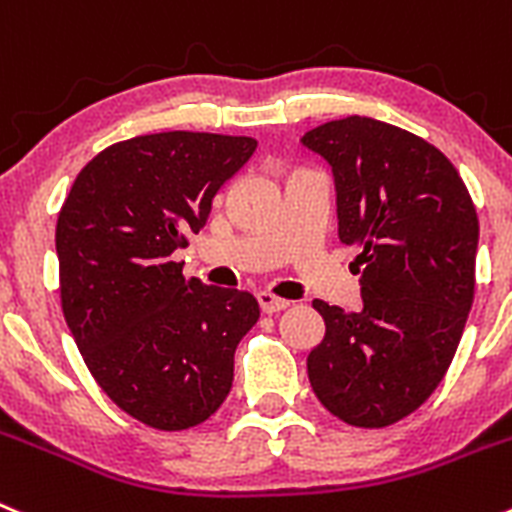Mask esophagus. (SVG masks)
Returning a JSON list of instances; mask_svg holds the SVG:
<instances>
[{
	"mask_svg": "<svg viewBox=\"0 0 512 512\" xmlns=\"http://www.w3.org/2000/svg\"><path fill=\"white\" fill-rule=\"evenodd\" d=\"M257 303H260L262 313H280V310L288 308V300L285 298H278V295L272 293H257Z\"/></svg>",
	"mask_w": 512,
	"mask_h": 512,
	"instance_id": "esophagus-1",
	"label": "esophagus"
}]
</instances>
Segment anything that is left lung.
<instances>
[{
    "instance_id": "8db88e82",
    "label": "left lung",
    "mask_w": 512,
    "mask_h": 512,
    "mask_svg": "<svg viewBox=\"0 0 512 512\" xmlns=\"http://www.w3.org/2000/svg\"><path fill=\"white\" fill-rule=\"evenodd\" d=\"M303 146L331 164L338 237L361 272L356 313L313 300L326 336L308 353L310 386L341 422L389 427L455 358L475 298V204L439 148L391 123L328 121Z\"/></svg>"
}]
</instances>
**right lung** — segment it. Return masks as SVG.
Masks as SVG:
<instances>
[{
  "label": "right lung",
  "mask_w": 512,
  "mask_h": 512,
  "mask_svg": "<svg viewBox=\"0 0 512 512\" xmlns=\"http://www.w3.org/2000/svg\"><path fill=\"white\" fill-rule=\"evenodd\" d=\"M255 148L250 136L194 131L118 141L85 164L60 209L65 321L100 389L146 427L212 417L232 389L234 348L260 318L247 290L186 280L171 260Z\"/></svg>",
  "instance_id": "1"
}]
</instances>
